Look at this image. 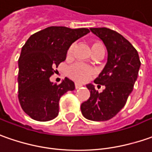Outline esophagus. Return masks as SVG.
I'll list each match as a JSON object with an SVG mask.
<instances>
[{
    "mask_svg": "<svg viewBox=\"0 0 152 152\" xmlns=\"http://www.w3.org/2000/svg\"><path fill=\"white\" fill-rule=\"evenodd\" d=\"M80 87H82V84L78 83H75V88H79Z\"/></svg>",
    "mask_w": 152,
    "mask_h": 152,
    "instance_id": "esophagus-1",
    "label": "esophagus"
}]
</instances>
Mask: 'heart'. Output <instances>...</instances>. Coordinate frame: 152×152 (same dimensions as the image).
<instances>
[{
  "label": "heart",
  "mask_w": 152,
  "mask_h": 152,
  "mask_svg": "<svg viewBox=\"0 0 152 152\" xmlns=\"http://www.w3.org/2000/svg\"><path fill=\"white\" fill-rule=\"evenodd\" d=\"M98 44H100V42H94L91 48H94V46L98 45ZM72 52H73V45L70 46L67 50V56H70L72 54ZM67 74L69 75V77H70L75 81L86 82L94 75V70L90 66H88L86 64L77 63V64H73L72 66L69 67L67 70Z\"/></svg>",
  "instance_id": "1"
}]
</instances>
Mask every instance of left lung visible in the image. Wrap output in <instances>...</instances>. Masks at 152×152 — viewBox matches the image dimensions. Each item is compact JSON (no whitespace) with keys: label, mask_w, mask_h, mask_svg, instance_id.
I'll return each instance as SVG.
<instances>
[{"label":"left lung","mask_w":152,"mask_h":152,"mask_svg":"<svg viewBox=\"0 0 152 152\" xmlns=\"http://www.w3.org/2000/svg\"><path fill=\"white\" fill-rule=\"evenodd\" d=\"M90 31L103 41L108 52L106 65L94 80L105 88L99 93L93 84H87L90 97L80 108L86 119L104 121L115 116L125 106L137 78L140 61L136 49L117 31L106 27Z\"/></svg>","instance_id":"1"}]
</instances>
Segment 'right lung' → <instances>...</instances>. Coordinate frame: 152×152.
<instances>
[{
	"label": "right lung",
	"mask_w": 152,
	"mask_h": 152,
	"mask_svg": "<svg viewBox=\"0 0 152 152\" xmlns=\"http://www.w3.org/2000/svg\"><path fill=\"white\" fill-rule=\"evenodd\" d=\"M88 32V28L49 26L32 34L22 47L18 60V99L31 119L48 121L58 116L60 98L75 86L68 78L59 84L49 78L66 59L71 44Z\"/></svg>",
	"instance_id": "right-lung-1"
}]
</instances>
